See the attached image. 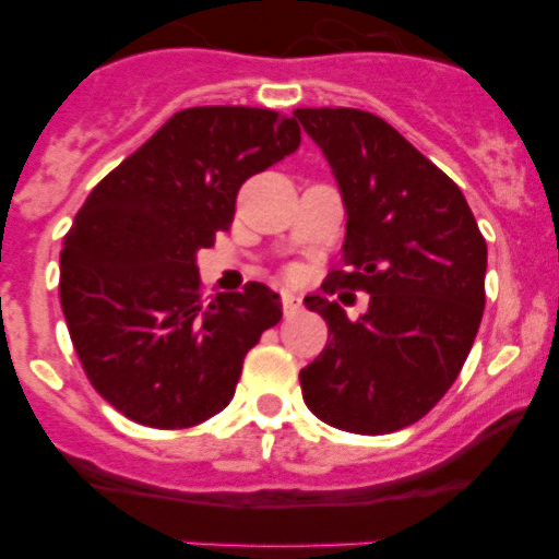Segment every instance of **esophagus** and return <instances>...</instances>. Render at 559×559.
<instances>
[{
    "label": "esophagus",
    "mask_w": 559,
    "mask_h": 559,
    "mask_svg": "<svg viewBox=\"0 0 559 559\" xmlns=\"http://www.w3.org/2000/svg\"><path fill=\"white\" fill-rule=\"evenodd\" d=\"M299 308H302V299L296 294H283V313L285 316H296L299 313Z\"/></svg>",
    "instance_id": "esophagus-1"
}]
</instances>
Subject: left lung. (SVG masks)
<instances>
[{
	"mask_svg": "<svg viewBox=\"0 0 559 559\" xmlns=\"http://www.w3.org/2000/svg\"><path fill=\"white\" fill-rule=\"evenodd\" d=\"M294 117L322 147L347 212L344 271L324 285L369 294L358 322L338 302L305 296L330 338L299 372L302 397L341 431H400L437 406L467 360L487 243L462 190L386 120L358 108Z\"/></svg>",
	"mask_w": 559,
	"mask_h": 559,
	"instance_id": "1",
	"label": "left lung"
}]
</instances>
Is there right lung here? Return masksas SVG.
Returning <instances> with one entry per match:
<instances>
[{
	"label": "right lung",
	"mask_w": 559,
	"mask_h": 559,
	"mask_svg": "<svg viewBox=\"0 0 559 559\" xmlns=\"http://www.w3.org/2000/svg\"><path fill=\"white\" fill-rule=\"evenodd\" d=\"M299 133L269 108H185L88 192L63 237L61 308L92 386L133 423L190 428L224 412L246 353L283 319L263 283L201 302L195 257Z\"/></svg>",
	"instance_id": "right-lung-1"
}]
</instances>
